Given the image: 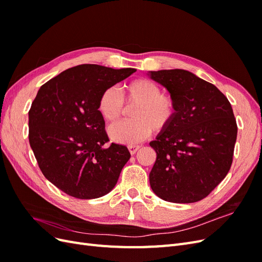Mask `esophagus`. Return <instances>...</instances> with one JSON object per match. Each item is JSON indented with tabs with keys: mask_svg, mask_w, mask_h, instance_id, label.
<instances>
[{
	"mask_svg": "<svg viewBox=\"0 0 262 262\" xmlns=\"http://www.w3.org/2000/svg\"><path fill=\"white\" fill-rule=\"evenodd\" d=\"M141 146L140 145H129L128 146V148H129V152L133 155V154H136L137 153V150H139V148H140Z\"/></svg>",
	"mask_w": 262,
	"mask_h": 262,
	"instance_id": "obj_1",
	"label": "esophagus"
}]
</instances>
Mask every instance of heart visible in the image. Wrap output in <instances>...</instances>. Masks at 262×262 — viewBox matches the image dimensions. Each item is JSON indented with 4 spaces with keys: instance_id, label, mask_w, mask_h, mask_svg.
I'll use <instances>...</instances> for the list:
<instances>
[{
    "instance_id": "1",
    "label": "heart",
    "mask_w": 262,
    "mask_h": 262,
    "mask_svg": "<svg viewBox=\"0 0 262 262\" xmlns=\"http://www.w3.org/2000/svg\"><path fill=\"white\" fill-rule=\"evenodd\" d=\"M156 83L138 78L123 87L122 97L114 87H108L99 95L97 110L106 122H115L123 114L124 104L136 106L131 112L132 121L112 125L108 130L113 141L134 144L146 139L152 131L162 132L173 121L177 113L176 100L170 94L161 93Z\"/></svg>"
}]
</instances>
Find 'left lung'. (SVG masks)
<instances>
[{
    "instance_id": "left-lung-1",
    "label": "left lung",
    "mask_w": 262,
    "mask_h": 262,
    "mask_svg": "<svg viewBox=\"0 0 262 262\" xmlns=\"http://www.w3.org/2000/svg\"><path fill=\"white\" fill-rule=\"evenodd\" d=\"M175 98L176 117L149 143L156 161L149 185L161 199L192 203L208 196L233 163L237 124L231 102L216 86L186 70L150 71Z\"/></svg>"
}]
</instances>
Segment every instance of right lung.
Instances as JSON below:
<instances>
[{"mask_svg":"<svg viewBox=\"0 0 262 262\" xmlns=\"http://www.w3.org/2000/svg\"><path fill=\"white\" fill-rule=\"evenodd\" d=\"M136 69L82 64L45 83L31 104L29 143L43 176L67 194L96 199L116 186L130 152L112 143L97 110L101 92Z\"/></svg>","mask_w":262,"mask_h":262,"instance_id":"add662e5","label":"right lung"}]
</instances>
